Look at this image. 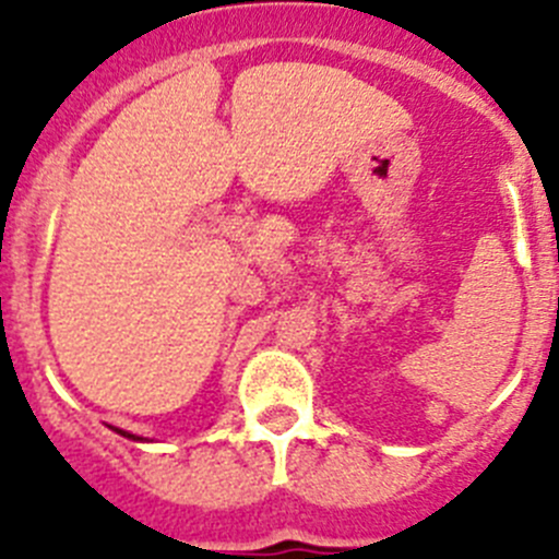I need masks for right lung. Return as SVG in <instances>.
Masks as SVG:
<instances>
[{"label": "right lung", "mask_w": 559, "mask_h": 559, "mask_svg": "<svg viewBox=\"0 0 559 559\" xmlns=\"http://www.w3.org/2000/svg\"><path fill=\"white\" fill-rule=\"evenodd\" d=\"M119 431V435H122V437H130V440H142V437H133V435H128V431H122V429H117Z\"/></svg>", "instance_id": "1"}]
</instances>
